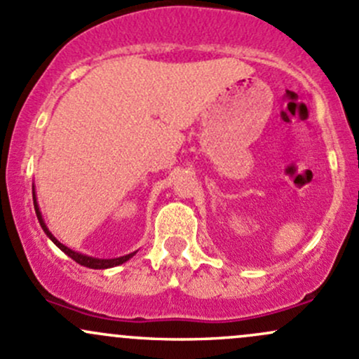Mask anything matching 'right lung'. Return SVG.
Instances as JSON below:
<instances>
[{"label": "right lung", "instance_id": "1", "mask_svg": "<svg viewBox=\"0 0 359 359\" xmlns=\"http://www.w3.org/2000/svg\"><path fill=\"white\" fill-rule=\"evenodd\" d=\"M34 208H36V215H37V220H39L41 227H43L44 232H46V236L50 237L53 243L56 244L60 249H62L65 255H69L74 262H77L79 265H84V266H89V269H110V266H116V265H122V263H126L127 259L132 258L134 256V252H130V255H126V256H120V258H113V259H97V258H90V256H86V255H79V252L72 251L67 246H63L60 241H56L55 237H53V233L48 230L46 225H44L43 218H41V211L37 208V203H36V194H34Z\"/></svg>", "mask_w": 359, "mask_h": 359}]
</instances>
